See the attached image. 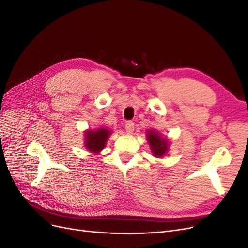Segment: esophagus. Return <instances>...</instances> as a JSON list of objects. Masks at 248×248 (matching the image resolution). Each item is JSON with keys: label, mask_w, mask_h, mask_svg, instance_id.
I'll list each match as a JSON object with an SVG mask.
<instances>
[{"label": "esophagus", "mask_w": 248, "mask_h": 248, "mask_svg": "<svg viewBox=\"0 0 248 248\" xmlns=\"http://www.w3.org/2000/svg\"><path fill=\"white\" fill-rule=\"evenodd\" d=\"M134 126H135V124H134L133 122H127L125 124V131H126V133L127 134H133Z\"/></svg>", "instance_id": "34e87169"}]
</instances>
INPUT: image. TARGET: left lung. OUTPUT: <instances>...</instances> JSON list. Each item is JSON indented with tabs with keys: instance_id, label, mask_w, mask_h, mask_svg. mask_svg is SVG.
I'll use <instances>...</instances> for the list:
<instances>
[{
	"instance_id": "left-lung-1",
	"label": "left lung",
	"mask_w": 248,
	"mask_h": 248,
	"mask_svg": "<svg viewBox=\"0 0 248 248\" xmlns=\"http://www.w3.org/2000/svg\"><path fill=\"white\" fill-rule=\"evenodd\" d=\"M146 138H147L148 145L154 157L160 158L168 153L170 148V141L167 137L161 136L155 130H148L147 134H146Z\"/></svg>"
}]
</instances>
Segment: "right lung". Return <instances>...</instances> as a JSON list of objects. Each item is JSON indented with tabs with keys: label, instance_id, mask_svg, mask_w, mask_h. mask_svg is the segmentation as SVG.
Wrapping results in <instances>:
<instances>
[{
	"label": "right lung",
	"instance_id": "right-lung-1",
	"mask_svg": "<svg viewBox=\"0 0 248 248\" xmlns=\"http://www.w3.org/2000/svg\"><path fill=\"white\" fill-rule=\"evenodd\" d=\"M111 134L112 131L107 130L105 126H100L95 131L86 130L84 132V144L86 149L93 154H99L104 149L107 140Z\"/></svg>",
	"mask_w": 248,
	"mask_h": 248
}]
</instances>
